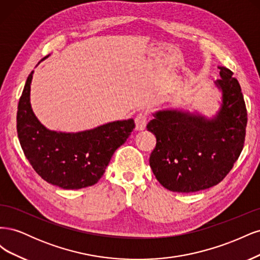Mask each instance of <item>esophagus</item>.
Here are the masks:
<instances>
[{"instance_id":"34e87169","label":"esophagus","mask_w":260,"mask_h":260,"mask_svg":"<svg viewBox=\"0 0 260 260\" xmlns=\"http://www.w3.org/2000/svg\"><path fill=\"white\" fill-rule=\"evenodd\" d=\"M136 129L137 130H143L146 127L147 123V115L146 113H140L136 117Z\"/></svg>"}]
</instances>
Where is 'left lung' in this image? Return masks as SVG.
<instances>
[{"instance_id":"1","label":"left lung","mask_w":260,"mask_h":260,"mask_svg":"<svg viewBox=\"0 0 260 260\" xmlns=\"http://www.w3.org/2000/svg\"><path fill=\"white\" fill-rule=\"evenodd\" d=\"M218 68L221 105L214 117L164 109L146 125L156 137L149 166L169 191L192 193L218 184L243 149L247 112L241 86L230 69Z\"/></svg>"}]
</instances>
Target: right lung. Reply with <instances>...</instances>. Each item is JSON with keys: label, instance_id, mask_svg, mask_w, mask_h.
Masks as SVG:
<instances>
[{"label": "right lung", "instance_id": "1", "mask_svg": "<svg viewBox=\"0 0 260 260\" xmlns=\"http://www.w3.org/2000/svg\"><path fill=\"white\" fill-rule=\"evenodd\" d=\"M32 75L31 72L27 78L17 111V133L23 154L37 174L53 185L77 190L95 184L116 149L131 135L135 120H117L76 133L49 130L31 108Z\"/></svg>", "mask_w": 260, "mask_h": 260}]
</instances>
